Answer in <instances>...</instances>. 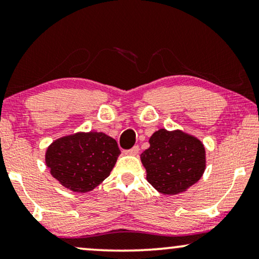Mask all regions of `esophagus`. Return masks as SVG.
<instances>
[{
    "instance_id": "obj_1",
    "label": "esophagus",
    "mask_w": 259,
    "mask_h": 259,
    "mask_svg": "<svg viewBox=\"0 0 259 259\" xmlns=\"http://www.w3.org/2000/svg\"><path fill=\"white\" fill-rule=\"evenodd\" d=\"M138 153H139V146H134L131 150L125 151V154L127 155H138Z\"/></svg>"
}]
</instances>
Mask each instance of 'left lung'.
I'll list each match as a JSON object with an SVG mask.
<instances>
[{"instance_id": "left-lung-1", "label": "left lung", "mask_w": 259, "mask_h": 259, "mask_svg": "<svg viewBox=\"0 0 259 259\" xmlns=\"http://www.w3.org/2000/svg\"><path fill=\"white\" fill-rule=\"evenodd\" d=\"M147 182L162 194H178L201 178L206 167L205 147L196 137L180 130H159L140 155Z\"/></svg>"}]
</instances>
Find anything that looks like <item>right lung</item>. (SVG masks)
<instances>
[{
	"label": "right lung",
	"instance_id": "1",
	"mask_svg": "<svg viewBox=\"0 0 259 259\" xmlns=\"http://www.w3.org/2000/svg\"><path fill=\"white\" fill-rule=\"evenodd\" d=\"M120 150L102 132H77L59 138L46 151L51 175L73 192L84 193L100 185L114 167Z\"/></svg>",
	"mask_w": 259,
	"mask_h": 259
}]
</instances>
